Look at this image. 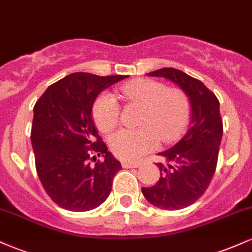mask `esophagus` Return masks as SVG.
I'll return each mask as SVG.
<instances>
[{
    "instance_id": "esophagus-1",
    "label": "esophagus",
    "mask_w": 252,
    "mask_h": 252,
    "mask_svg": "<svg viewBox=\"0 0 252 252\" xmlns=\"http://www.w3.org/2000/svg\"><path fill=\"white\" fill-rule=\"evenodd\" d=\"M122 167H123V168H137V167H140V163H137V162H123Z\"/></svg>"
}]
</instances>
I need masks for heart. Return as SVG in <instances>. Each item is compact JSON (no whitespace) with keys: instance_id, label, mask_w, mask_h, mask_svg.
<instances>
[{"instance_id":"1","label":"heart","mask_w":252,"mask_h":252,"mask_svg":"<svg viewBox=\"0 0 252 252\" xmlns=\"http://www.w3.org/2000/svg\"><path fill=\"white\" fill-rule=\"evenodd\" d=\"M121 97L143 105L138 129H121L110 137L112 153L124 161H135L158 148L160 140L173 142L184 132L189 121V98L180 89L167 88L154 79H136L120 88ZM92 117L97 128L110 132L121 120L117 98L103 92L92 105Z\"/></svg>"}]
</instances>
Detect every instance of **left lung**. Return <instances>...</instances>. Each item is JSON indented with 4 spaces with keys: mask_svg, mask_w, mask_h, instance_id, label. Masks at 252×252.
<instances>
[{
    "mask_svg": "<svg viewBox=\"0 0 252 252\" xmlns=\"http://www.w3.org/2000/svg\"><path fill=\"white\" fill-rule=\"evenodd\" d=\"M148 76L175 83L187 94L192 108L187 134L174 147L158 153L163 158V162L156 163L158 181L142 187L144 198L154 206L181 210L204 194L215 175L222 136L219 100L200 80L176 68H160Z\"/></svg>",
    "mask_w": 252,
    "mask_h": 252,
    "instance_id": "1",
    "label": "left lung"
}]
</instances>
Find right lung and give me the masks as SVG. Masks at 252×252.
I'll return each mask as SVG.
<instances>
[{
  "instance_id": "obj_1",
  "label": "right lung",
  "mask_w": 252,
  "mask_h": 252,
  "mask_svg": "<svg viewBox=\"0 0 252 252\" xmlns=\"http://www.w3.org/2000/svg\"><path fill=\"white\" fill-rule=\"evenodd\" d=\"M126 77L77 72L52 84L36 100L31 132L35 168L58 206L85 212L108 199L122 166L98 135L91 111L103 90ZM96 156L104 160L91 166Z\"/></svg>"
}]
</instances>
